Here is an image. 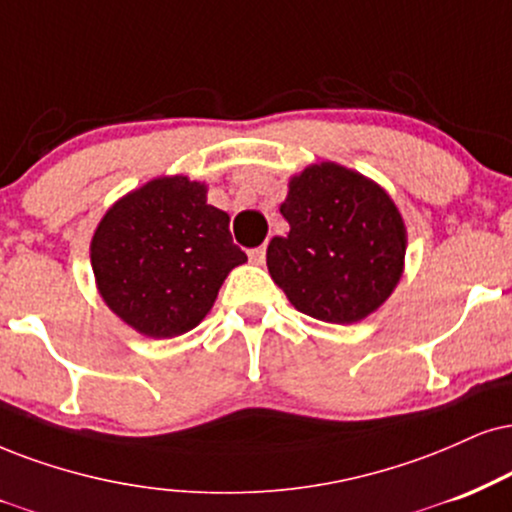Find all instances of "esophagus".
I'll return each mask as SVG.
<instances>
[{
  "label": "esophagus",
  "instance_id": "obj_1",
  "mask_svg": "<svg viewBox=\"0 0 512 512\" xmlns=\"http://www.w3.org/2000/svg\"><path fill=\"white\" fill-rule=\"evenodd\" d=\"M249 261L254 263V266H263V263H266V246H258V249H251L249 251Z\"/></svg>",
  "mask_w": 512,
  "mask_h": 512
}]
</instances>
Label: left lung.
Here are the masks:
<instances>
[{"label": "left lung", "instance_id": "8db88e82", "mask_svg": "<svg viewBox=\"0 0 512 512\" xmlns=\"http://www.w3.org/2000/svg\"><path fill=\"white\" fill-rule=\"evenodd\" d=\"M287 237L268 244V270L296 311L334 325L375 313L399 285L406 225L384 189L325 161L289 180Z\"/></svg>", "mask_w": 512, "mask_h": 512}]
</instances>
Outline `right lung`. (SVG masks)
Instances as JSON below:
<instances>
[{
  "mask_svg": "<svg viewBox=\"0 0 512 512\" xmlns=\"http://www.w3.org/2000/svg\"><path fill=\"white\" fill-rule=\"evenodd\" d=\"M97 289L125 325L170 339L194 330L246 254L230 216L206 204V185L185 175L149 180L118 199L90 244Z\"/></svg>",
  "mask_w": 512,
  "mask_h": 512,
  "instance_id": "add662e5",
  "label": "right lung"
}]
</instances>
